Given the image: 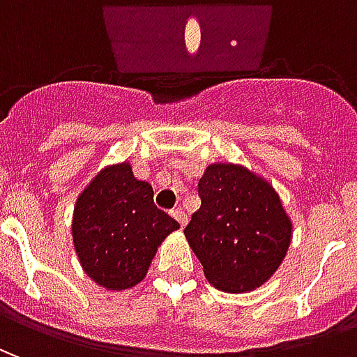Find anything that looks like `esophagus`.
<instances>
[{
  "label": "esophagus",
  "mask_w": 357,
  "mask_h": 357,
  "mask_svg": "<svg viewBox=\"0 0 357 357\" xmlns=\"http://www.w3.org/2000/svg\"><path fill=\"white\" fill-rule=\"evenodd\" d=\"M172 216L178 220V224L181 225V227H185V225H187V214L183 212V210H181V208L172 210Z\"/></svg>",
  "instance_id": "34e87169"
}]
</instances>
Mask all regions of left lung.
I'll return each mask as SVG.
<instances>
[{"label": "left lung", "instance_id": "left-lung-1", "mask_svg": "<svg viewBox=\"0 0 357 357\" xmlns=\"http://www.w3.org/2000/svg\"><path fill=\"white\" fill-rule=\"evenodd\" d=\"M199 195L201 208L183 233L208 283L237 294L262 287L292 241L279 193L243 164L214 162L199 179Z\"/></svg>", "mask_w": 357, "mask_h": 357}]
</instances>
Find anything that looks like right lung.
<instances>
[{"instance_id":"obj_1","label":"right lung","mask_w":357,"mask_h":357,"mask_svg":"<svg viewBox=\"0 0 357 357\" xmlns=\"http://www.w3.org/2000/svg\"><path fill=\"white\" fill-rule=\"evenodd\" d=\"M179 224L153 202L132 164L105 166L76 199L73 243L86 275L107 291L141 283L162 241Z\"/></svg>"}]
</instances>
